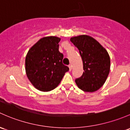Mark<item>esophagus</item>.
I'll list each match as a JSON object with an SVG mask.
<instances>
[{"label":"esophagus","mask_w":130,"mask_h":130,"mask_svg":"<svg viewBox=\"0 0 130 130\" xmlns=\"http://www.w3.org/2000/svg\"><path fill=\"white\" fill-rule=\"evenodd\" d=\"M69 67L70 71L72 70V65H69Z\"/></svg>","instance_id":"1"}]
</instances>
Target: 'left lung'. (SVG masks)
Masks as SVG:
<instances>
[{
	"label": "left lung",
	"instance_id": "left-lung-1",
	"mask_svg": "<svg viewBox=\"0 0 130 130\" xmlns=\"http://www.w3.org/2000/svg\"><path fill=\"white\" fill-rule=\"evenodd\" d=\"M70 41L79 50L83 61V75L75 79L80 89L94 92L103 85L110 69V58L106 49L91 37H73Z\"/></svg>",
	"mask_w": 130,
	"mask_h": 130
}]
</instances>
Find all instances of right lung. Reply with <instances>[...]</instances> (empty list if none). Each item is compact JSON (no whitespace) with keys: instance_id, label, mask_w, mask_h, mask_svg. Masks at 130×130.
I'll return each mask as SVG.
<instances>
[{"instance_id":"1","label":"right lung","mask_w":130,"mask_h":130,"mask_svg":"<svg viewBox=\"0 0 130 130\" xmlns=\"http://www.w3.org/2000/svg\"><path fill=\"white\" fill-rule=\"evenodd\" d=\"M60 39L45 37L28 50L25 58V71L28 80L42 91L54 90L60 83L69 68L63 65V55L58 50Z\"/></svg>"}]
</instances>
